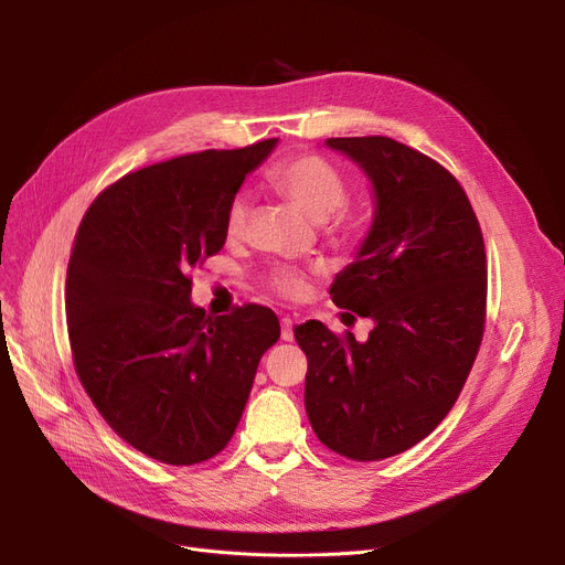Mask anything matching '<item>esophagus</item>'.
<instances>
[{"label": "esophagus", "instance_id": "1", "mask_svg": "<svg viewBox=\"0 0 565 565\" xmlns=\"http://www.w3.org/2000/svg\"><path fill=\"white\" fill-rule=\"evenodd\" d=\"M280 337L285 341H292L295 339V320L292 318H282L280 320Z\"/></svg>", "mask_w": 565, "mask_h": 565}]
</instances>
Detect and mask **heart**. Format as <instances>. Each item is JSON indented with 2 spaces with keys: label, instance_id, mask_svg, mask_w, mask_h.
<instances>
[{
  "label": "heart",
  "instance_id": "obj_1",
  "mask_svg": "<svg viewBox=\"0 0 565 565\" xmlns=\"http://www.w3.org/2000/svg\"><path fill=\"white\" fill-rule=\"evenodd\" d=\"M270 183L309 218L322 221L334 214L347 200V179L339 169L320 156L289 158L270 169ZM249 202L247 195H235L226 212V233L231 237L243 235ZM337 226L341 231H353L358 216L353 212H337ZM268 285L287 299H299L309 289L306 273L295 266H273L268 273Z\"/></svg>",
  "mask_w": 565,
  "mask_h": 565
}]
</instances>
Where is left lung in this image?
Instances as JSON below:
<instances>
[{
  "label": "left lung",
  "mask_w": 565,
  "mask_h": 565,
  "mask_svg": "<svg viewBox=\"0 0 565 565\" xmlns=\"http://www.w3.org/2000/svg\"><path fill=\"white\" fill-rule=\"evenodd\" d=\"M324 146L372 183V226L330 295L374 328L355 341L297 324L303 405L322 446L377 461L429 436L465 386L486 324V245L465 188L436 160L388 136Z\"/></svg>",
  "instance_id": "1"
}]
</instances>
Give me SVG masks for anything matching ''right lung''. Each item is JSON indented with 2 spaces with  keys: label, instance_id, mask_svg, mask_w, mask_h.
<instances>
[{
  "label": "right lung",
  "instance_id": "1",
  "mask_svg": "<svg viewBox=\"0 0 565 565\" xmlns=\"http://www.w3.org/2000/svg\"><path fill=\"white\" fill-rule=\"evenodd\" d=\"M278 139L150 164L84 214L65 278L77 377L131 448L188 467L228 446L278 316L247 303L212 318L191 270L226 243V212Z\"/></svg>",
  "mask_w": 565,
  "mask_h": 565
}]
</instances>
